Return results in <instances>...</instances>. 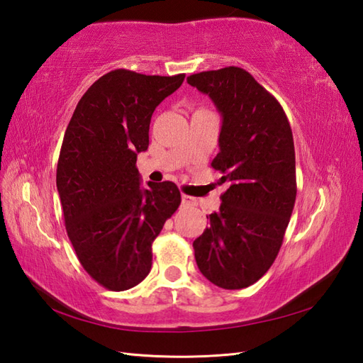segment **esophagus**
<instances>
[{
    "label": "esophagus",
    "mask_w": 363,
    "mask_h": 363,
    "mask_svg": "<svg viewBox=\"0 0 363 363\" xmlns=\"http://www.w3.org/2000/svg\"><path fill=\"white\" fill-rule=\"evenodd\" d=\"M182 206H196V198L189 196V195H182Z\"/></svg>",
    "instance_id": "34e87169"
}]
</instances>
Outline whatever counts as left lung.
Masks as SVG:
<instances>
[{
	"instance_id": "left-lung-1",
	"label": "left lung",
	"mask_w": 363,
	"mask_h": 363,
	"mask_svg": "<svg viewBox=\"0 0 363 363\" xmlns=\"http://www.w3.org/2000/svg\"><path fill=\"white\" fill-rule=\"evenodd\" d=\"M221 113L212 168L228 189L211 225L194 242L196 265L226 290L250 287L281 250L296 199L295 145L282 106L238 67L187 78Z\"/></svg>"
}]
</instances>
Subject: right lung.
Returning a JSON list of instances; mask_svg holds the SVG:
<instances>
[{
    "label": "right lung",
    "mask_w": 363,
    "mask_h": 363,
    "mask_svg": "<svg viewBox=\"0 0 363 363\" xmlns=\"http://www.w3.org/2000/svg\"><path fill=\"white\" fill-rule=\"evenodd\" d=\"M186 74L112 70L91 84L68 123L56 184L81 265L112 291L148 276L152 242L181 204L174 182L140 186L137 154L148 150L152 112Z\"/></svg>",
    "instance_id": "add662e5"
}]
</instances>
